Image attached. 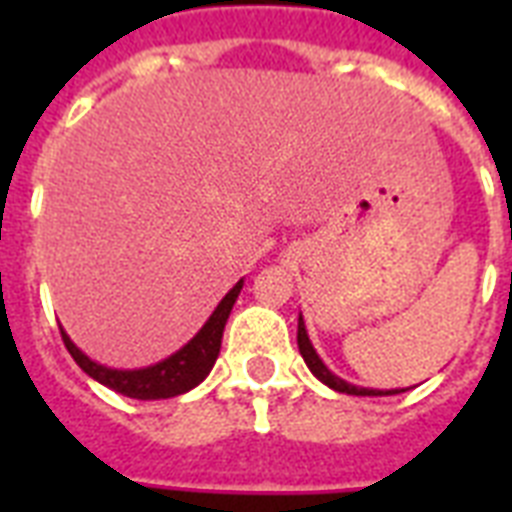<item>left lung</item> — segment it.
Segmentation results:
<instances>
[{"mask_svg":"<svg viewBox=\"0 0 512 512\" xmlns=\"http://www.w3.org/2000/svg\"><path fill=\"white\" fill-rule=\"evenodd\" d=\"M297 348H300V356L305 358V364L308 369L313 372V377H319L327 388L337 390V393H348V396H396V393H404L409 388H396V390H377V388H358L353 382L342 380L337 377L335 372H329L327 364L321 361L316 348H313L311 337H308V329H305V321H303V313H300V319H297Z\"/></svg>","mask_w":512,"mask_h":512,"instance_id":"8db88e82","label":"left lung"}]
</instances>
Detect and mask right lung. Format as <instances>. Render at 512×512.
I'll use <instances>...</instances> for the list:
<instances>
[{
    "mask_svg": "<svg viewBox=\"0 0 512 512\" xmlns=\"http://www.w3.org/2000/svg\"><path fill=\"white\" fill-rule=\"evenodd\" d=\"M241 287H244V279L233 284L231 292L217 303L207 324L185 342L183 348L175 350L172 356H167L159 364L143 366V369H111L106 364H98V361H92L87 353L76 348L74 340L66 335V329H60V335H63L71 358L100 385H106V388L116 390V393H122L127 398H138V401L180 396V393H188L191 388H196L212 372L217 353H220V342H223L225 321L231 316Z\"/></svg>",
    "mask_w": 512,
    "mask_h": 512,
    "instance_id": "add662e5",
    "label": "right lung"
}]
</instances>
